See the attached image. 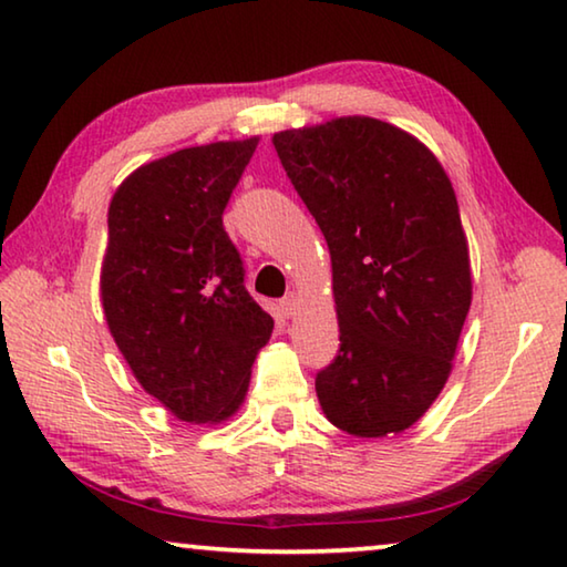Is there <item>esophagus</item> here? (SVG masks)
I'll list each match as a JSON object with an SVG mask.
<instances>
[{
	"label": "esophagus",
	"mask_w": 567,
	"mask_h": 567,
	"mask_svg": "<svg viewBox=\"0 0 567 567\" xmlns=\"http://www.w3.org/2000/svg\"><path fill=\"white\" fill-rule=\"evenodd\" d=\"M296 309H299V296H296V293L284 296V299H281V311H284V317H293Z\"/></svg>",
	"instance_id": "esophagus-1"
}]
</instances>
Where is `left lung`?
Instances as JSON below:
<instances>
[{"instance_id":"obj_1","label":"left lung","mask_w":567,"mask_h":567,"mask_svg":"<svg viewBox=\"0 0 567 567\" xmlns=\"http://www.w3.org/2000/svg\"><path fill=\"white\" fill-rule=\"evenodd\" d=\"M274 147L331 254L341 344L317 374L321 410L354 437L402 432L447 382L472 301L447 173L374 117L284 130Z\"/></svg>"}]
</instances>
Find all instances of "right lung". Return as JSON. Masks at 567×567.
Listing matches in <instances>:
<instances>
[{
	"label": "right lung",
	"instance_id": "obj_1",
	"mask_svg": "<svg viewBox=\"0 0 567 567\" xmlns=\"http://www.w3.org/2000/svg\"><path fill=\"white\" fill-rule=\"evenodd\" d=\"M258 137L185 147L137 168L107 210L102 309L147 394L183 422L238 410L274 319L223 228Z\"/></svg>",
	"mask_w": 567,
	"mask_h": 567
}]
</instances>
